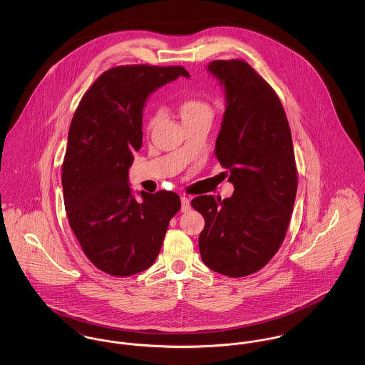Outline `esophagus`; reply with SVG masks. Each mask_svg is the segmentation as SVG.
Here are the masks:
<instances>
[{"mask_svg": "<svg viewBox=\"0 0 365 365\" xmlns=\"http://www.w3.org/2000/svg\"><path fill=\"white\" fill-rule=\"evenodd\" d=\"M180 202H182V212H186L190 209V198L186 195L180 197Z\"/></svg>", "mask_w": 365, "mask_h": 365, "instance_id": "esophagus-1", "label": "esophagus"}]
</instances>
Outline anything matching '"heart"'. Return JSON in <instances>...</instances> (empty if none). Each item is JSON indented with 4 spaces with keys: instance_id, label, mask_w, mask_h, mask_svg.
Instances as JSON below:
<instances>
[{
    "instance_id": "b5f03b06",
    "label": "heart",
    "mask_w": 365,
    "mask_h": 365,
    "mask_svg": "<svg viewBox=\"0 0 365 365\" xmlns=\"http://www.w3.org/2000/svg\"><path fill=\"white\" fill-rule=\"evenodd\" d=\"M179 115L183 123L201 119V118H212V108L208 103L200 98H187L179 106ZM160 119V113L155 115L149 123L150 127H153Z\"/></svg>"
}]
</instances>
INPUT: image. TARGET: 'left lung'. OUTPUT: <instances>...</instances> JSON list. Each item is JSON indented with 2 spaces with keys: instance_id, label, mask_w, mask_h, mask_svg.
I'll list each match as a JSON object with an SVG mask.
<instances>
[{
  "instance_id": "left-lung-1",
  "label": "left lung",
  "mask_w": 365,
  "mask_h": 365,
  "mask_svg": "<svg viewBox=\"0 0 365 365\" xmlns=\"http://www.w3.org/2000/svg\"><path fill=\"white\" fill-rule=\"evenodd\" d=\"M208 71L225 87L215 156L234 192L223 201L198 195L191 207L205 219L204 264L242 278L268 264L284 240L298 186L293 139L277 93L246 61L215 60Z\"/></svg>"
}]
</instances>
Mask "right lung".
Here are the masks:
<instances>
[{
    "mask_svg": "<svg viewBox=\"0 0 365 365\" xmlns=\"http://www.w3.org/2000/svg\"><path fill=\"white\" fill-rule=\"evenodd\" d=\"M179 76L180 66H122L105 71L71 122L61 185L71 228L87 259L113 277H130L156 261L170 220L180 209L174 191H140L128 168L142 146L148 97Z\"/></svg>",
    "mask_w": 365,
    "mask_h": 365,
    "instance_id": "add662e5",
    "label": "right lung"
}]
</instances>
